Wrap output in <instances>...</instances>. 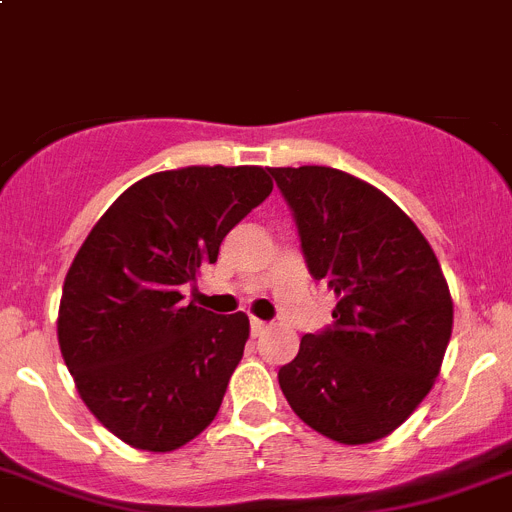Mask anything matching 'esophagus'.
I'll return each mask as SVG.
<instances>
[{
	"instance_id": "esophagus-1",
	"label": "esophagus",
	"mask_w": 512,
	"mask_h": 512,
	"mask_svg": "<svg viewBox=\"0 0 512 512\" xmlns=\"http://www.w3.org/2000/svg\"><path fill=\"white\" fill-rule=\"evenodd\" d=\"M267 329H270V324H267V321H262V319H252V321H250L252 336H262Z\"/></svg>"
}]
</instances>
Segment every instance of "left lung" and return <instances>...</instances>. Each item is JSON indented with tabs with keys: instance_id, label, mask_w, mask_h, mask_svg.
<instances>
[{
	"instance_id": "obj_1",
	"label": "left lung",
	"mask_w": 512,
	"mask_h": 512,
	"mask_svg": "<svg viewBox=\"0 0 512 512\" xmlns=\"http://www.w3.org/2000/svg\"><path fill=\"white\" fill-rule=\"evenodd\" d=\"M296 219L313 280L334 290V324L280 367L285 400L339 444L393 434L441 370L454 306L434 250L398 204L324 165L267 168Z\"/></svg>"
}]
</instances>
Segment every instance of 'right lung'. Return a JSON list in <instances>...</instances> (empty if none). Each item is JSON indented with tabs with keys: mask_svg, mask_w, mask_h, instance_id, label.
Segmentation results:
<instances>
[{
	"mask_svg": "<svg viewBox=\"0 0 512 512\" xmlns=\"http://www.w3.org/2000/svg\"><path fill=\"white\" fill-rule=\"evenodd\" d=\"M257 165H191L142 178L104 211L63 283L58 344L78 395L124 444L173 451L219 413L250 336L181 288L270 196Z\"/></svg>",
	"mask_w": 512,
	"mask_h": 512,
	"instance_id": "obj_1",
	"label": "right lung"
}]
</instances>
